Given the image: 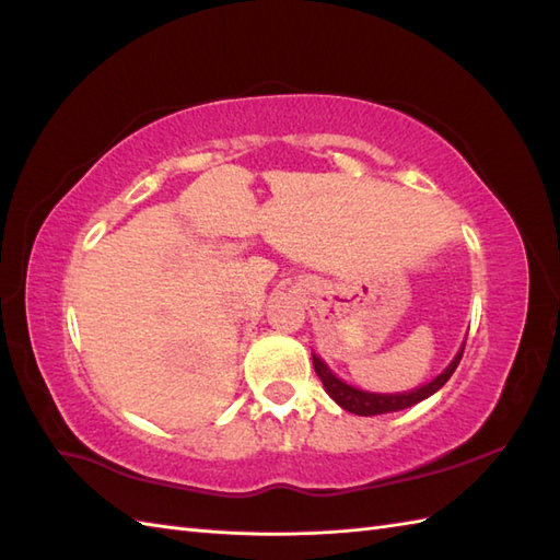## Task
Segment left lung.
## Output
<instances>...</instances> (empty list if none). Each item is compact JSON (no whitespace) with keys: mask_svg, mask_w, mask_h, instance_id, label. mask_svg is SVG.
Returning <instances> with one entry per match:
<instances>
[{"mask_svg":"<svg viewBox=\"0 0 560 560\" xmlns=\"http://www.w3.org/2000/svg\"><path fill=\"white\" fill-rule=\"evenodd\" d=\"M464 343H467V339L462 341V347L455 353V359L447 363L443 373H438L433 380H428V383L421 387H413L407 392H389V395L387 392H368V389H361L355 385H349L347 380H341L323 359H319L317 353H313V365H315L317 377L323 380L325 392L339 404L343 411H351L355 416H377V413H392V411L409 409V407H413V404H419L431 395H435V392L447 383L450 375L455 373V368L459 365L462 353H464Z\"/></svg>","mask_w":560,"mask_h":560,"instance_id":"1","label":"left lung"}]
</instances>
